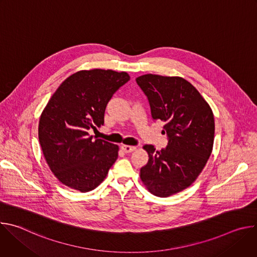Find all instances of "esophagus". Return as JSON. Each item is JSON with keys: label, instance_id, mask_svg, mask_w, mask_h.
<instances>
[{"label": "esophagus", "instance_id": "1", "mask_svg": "<svg viewBox=\"0 0 257 257\" xmlns=\"http://www.w3.org/2000/svg\"><path fill=\"white\" fill-rule=\"evenodd\" d=\"M122 150L124 151V153L128 154V153H132L136 150V146H130V145H122Z\"/></svg>", "mask_w": 257, "mask_h": 257}]
</instances>
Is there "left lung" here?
Masks as SVG:
<instances>
[{"instance_id":"1","label":"left lung","mask_w":257,"mask_h":257,"mask_svg":"<svg viewBox=\"0 0 257 257\" xmlns=\"http://www.w3.org/2000/svg\"><path fill=\"white\" fill-rule=\"evenodd\" d=\"M148 97L154 121L165 123L168 144L156 151L143 149L149 162L140 169V178L154 195L168 197L189 187L210 157L214 120L208 103L198 90L181 77L146 74L136 78Z\"/></svg>"}]
</instances>
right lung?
I'll list each match as a JSON object with an SVG mask.
<instances>
[{"label":"right lung","instance_id":"obj_1","mask_svg":"<svg viewBox=\"0 0 257 257\" xmlns=\"http://www.w3.org/2000/svg\"><path fill=\"white\" fill-rule=\"evenodd\" d=\"M129 79L126 72L79 71L49 100L40 119L39 139L50 169L66 186L81 192L94 189L118 159V145L93 140L88 131L103 125L107 102Z\"/></svg>","mask_w":257,"mask_h":257}]
</instances>
